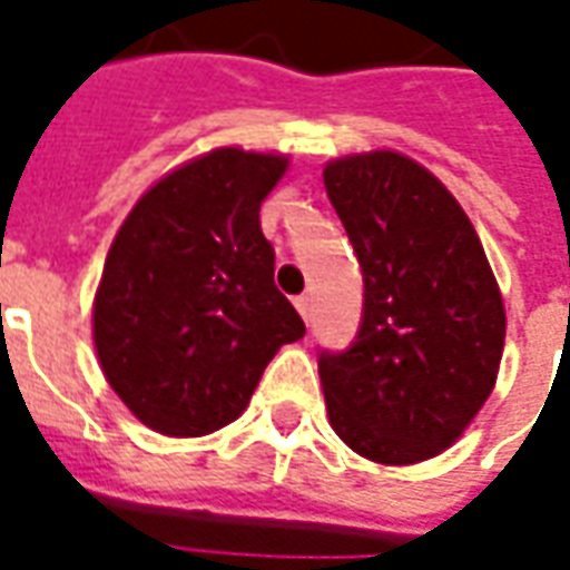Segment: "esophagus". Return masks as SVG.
<instances>
[{
  "label": "esophagus",
  "mask_w": 570,
  "mask_h": 570,
  "mask_svg": "<svg viewBox=\"0 0 570 570\" xmlns=\"http://www.w3.org/2000/svg\"><path fill=\"white\" fill-rule=\"evenodd\" d=\"M296 308H298V314H302V321H311V298L308 296H298Z\"/></svg>",
  "instance_id": "esophagus-1"
}]
</instances>
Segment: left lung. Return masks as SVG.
I'll return each instance as SVG.
<instances>
[{
	"mask_svg": "<svg viewBox=\"0 0 570 570\" xmlns=\"http://www.w3.org/2000/svg\"><path fill=\"white\" fill-rule=\"evenodd\" d=\"M326 195L363 268V326L321 354L326 415L375 464H419L461 440L503 357L501 286L449 188L403 151L323 167Z\"/></svg>",
	"mask_w": 570,
	"mask_h": 570,
	"instance_id": "left-lung-1",
	"label": "left lung"
}]
</instances>
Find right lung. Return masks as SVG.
<instances>
[{
	"label": "right lung",
	"instance_id": "1",
	"mask_svg": "<svg viewBox=\"0 0 570 570\" xmlns=\"http://www.w3.org/2000/svg\"><path fill=\"white\" fill-rule=\"evenodd\" d=\"M286 167L284 151H204L142 191L106 253L94 347L155 433L207 436L240 419L274 354L305 335L259 223Z\"/></svg>",
	"mask_w": 570,
	"mask_h": 570
}]
</instances>
